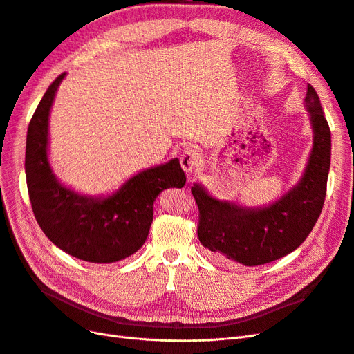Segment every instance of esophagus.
I'll return each mask as SVG.
<instances>
[{
	"label": "esophagus",
	"instance_id": "obj_1",
	"mask_svg": "<svg viewBox=\"0 0 354 354\" xmlns=\"http://www.w3.org/2000/svg\"><path fill=\"white\" fill-rule=\"evenodd\" d=\"M180 164H181V168L185 169V173L190 176L201 165V155L195 151V149L189 147L183 153H181Z\"/></svg>",
	"mask_w": 354,
	"mask_h": 354
}]
</instances>
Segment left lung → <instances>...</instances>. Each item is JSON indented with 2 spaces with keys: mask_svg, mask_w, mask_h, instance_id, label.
<instances>
[{
  "mask_svg": "<svg viewBox=\"0 0 354 354\" xmlns=\"http://www.w3.org/2000/svg\"><path fill=\"white\" fill-rule=\"evenodd\" d=\"M304 106L313 130V146L298 183L266 207L250 208L220 201L199 183L192 195L199 208L201 243L221 259L261 266L301 245L322 212L330 167V130L319 95L308 84Z\"/></svg>",
  "mask_w": 354,
  "mask_h": 354,
  "instance_id": "1",
  "label": "left lung"
}]
</instances>
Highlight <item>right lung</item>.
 <instances>
[{
  "label": "right lung",
  "instance_id": "add662e5",
  "mask_svg": "<svg viewBox=\"0 0 354 354\" xmlns=\"http://www.w3.org/2000/svg\"><path fill=\"white\" fill-rule=\"evenodd\" d=\"M65 77L53 81L28 127L25 173L32 211L46 236L75 259L121 261L142 248L156 196L168 187H183L185 171L174 158L140 171L108 196L82 195L62 185L48 160V120Z\"/></svg>",
  "mask_w": 354,
  "mask_h": 354
}]
</instances>
